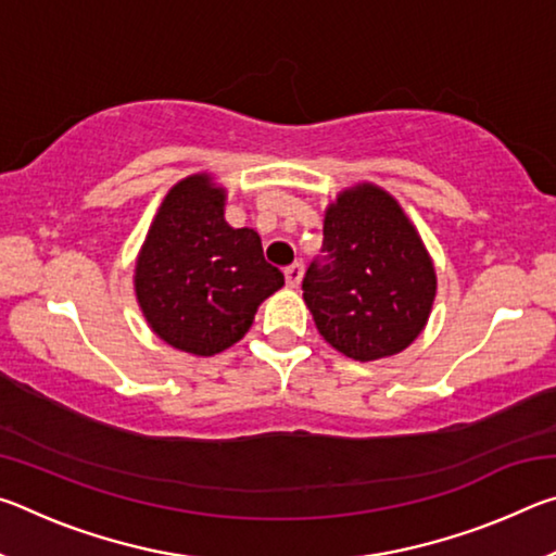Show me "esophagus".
Masks as SVG:
<instances>
[{
    "mask_svg": "<svg viewBox=\"0 0 556 556\" xmlns=\"http://www.w3.org/2000/svg\"><path fill=\"white\" fill-rule=\"evenodd\" d=\"M285 277H287V285L291 289H296L301 285V277H304V265H301V262H294V265H289L285 269Z\"/></svg>",
    "mask_w": 556,
    "mask_h": 556,
    "instance_id": "34e87169",
    "label": "esophagus"
}]
</instances>
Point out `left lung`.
<instances>
[{"label": "left lung", "instance_id": "obj_1", "mask_svg": "<svg viewBox=\"0 0 556 556\" xmlns=\"http://www.w3.org/2000/svg\"><path fill=\"white\" fill-rule=\"evenodd\" d=\"M324 257L304 277L318 333L338 353L368 363L407 348L427 326L437 271L400 203L357 184L328 205Z\"/></svg>", "mask_w": 556, "mask_h": 556}]
</instances>
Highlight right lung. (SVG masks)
I'll return each instance as SVG.
<instances>
[{
  "instance_id": "1",
  "label": "right lung",
  "mask_w": 556,
  "mask_h": 556,
  "mask_svg": "<svg viewBox=\"0 0 556 556\" xmlns=\"http://www.w3.org/2000/svg\"><path fill=\"white\" fill-rule=\"evenodd\" d=\"M225 188L193 174L166 193L137 257L135 291L152 331L172 348L215 355L238 343L257 306L285 285L252 228L225 223Z\"/></svg>"
}]
</instances>
